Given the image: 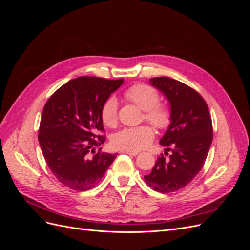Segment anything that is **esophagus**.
I'll list each match as a JSON object with an SVG mask.
<instances>
[{"label": "esophagus", "instance_id": "34e87169", "mask_svg": "<svg viewBox=\"0 0 250 250\" xmlns=\"http://www.w3.org/2000/svg\"><path fill=\"white\" fill-rule=\"evenodd\" d=\"M121 152H122V153L130 154V155H133V156H135V155H138V154H139L138 151H129V150H122V151H121Z\"/></svg>", "mask_w": 250, "mask_h": 250}]
</instances>
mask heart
<instances>
[{
	"label": "heart",
	"mask_w": 250,
	"mask_h": 250,
	"mask_svg": "<svg viewBox=\"0 0 250 250\" xmlns=\"http://www.w3.org/2000/svg\"><path fill=\"white\" fill-rule=\"evenodd\" d=\"M124 97L128 101L144 110V118L160 130L166 129L171 123V110L166 104L160 103L157 90L145 83H138L127 88ZM103 123L113 127L118 123V101L109 97L101 108ZM154 139V131L147 125L126 127L116 132L111 138V145L119 150L139 151L146 148Z\"/></svg>",
	"instance_id": "heart-1"
}]
</instances>
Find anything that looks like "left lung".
Instances as JSON below:
<instances>
[{"instance_id":"left-lung-1","label":"left lung","mask_w":250,"mask_h":250,"mask_svg":"<svg viewBox=\"0 0 250 250\" xmlns=\"http://www.w3.org/2000/svg\"><path fill=\"white\" fill-rule=\"evenodd\" d=\"M151 84L167 98L171 106V124L161 139L165 155L158 156L147 185L160 193L176 192L196 177L207 160L213 141V124L207 102L185 83L169 77L151 78Z\"/></svg>"}]
</instances>
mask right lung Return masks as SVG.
I'll use <instances>...</instances> for the list:
<instances>
[{"label":"right lung","mask_w":250,"mask_h":250,"mask_svg":"<svg viewBox=\"0 0 250 250\" xmlns=\"http://www.w3.org/2000/svg\"><path fill=\"white\" fill-rule=\"evenodd\" d=\"M123 81L78 77L60 86L44 104L39 129L42 152L53 175L72 190L97 186L115 161L117 153L100 148L105 142L101 108Z\"/></svg>","instance_id":"obj_1"}]
</instances>
